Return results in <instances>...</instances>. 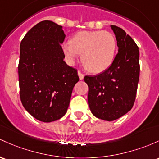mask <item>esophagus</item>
<instances>
[{
    "mask_svg": "<svg viewBox=\"0 0 159 159\" xmlns=\"http://www.w3.org/2000/svg\"><path fill=\"white\" fill-rule=\"evenodd\" d=\"M78 76H79V78H80V80H82L83 78H84V74H83V73L81 72V71H78Z\"/></svg>",
    "mask_w": 159,
    "mask_h": 159,
    "instance_id": "34e87169",
    "label": "esophagus"
}]
</instances>
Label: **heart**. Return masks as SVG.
<instances>
[{"label": "heart", "mask_w": 159, "mask_h": 159, "mask_svg": "<svg viewBox=\"0 0 159 159\" xmlns=\"http://www.w3.org/2000/svg\"><path fill=\"white\" fill-rule=\"evenodd\" d=\"M117 41L106 31H81L62 45V51L70 62L81 55V62L87 70L100 73L111 66L116 58Z\"/></svg>", "instance_id": "b5f03b06"}]
</instances>
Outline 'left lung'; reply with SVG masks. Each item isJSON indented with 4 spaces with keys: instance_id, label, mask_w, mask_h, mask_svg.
<instances>
[{
    "instance_id": "obj_1",
    "label": "left lung",
    "mask_w": 159,
    "mask_h": 159,
    "mask_svg": "<svg viewBox=\"0 0 159 159\" xmlns=\"http://www.w3.org/2000/svg\"><path fill=\"white\" fill-rule=\"evenodd\" d=\"M116 34L118 53L111 66L95 76H85L88 85V105L94 116L114 121L133 107L139 77L138 46L130 35L116 25H111Z\"/></svg>"
}]
</instances>
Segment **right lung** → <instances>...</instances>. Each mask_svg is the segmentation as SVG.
<instances>
[{
	"mask_svg": "<svg viewBox=\"0 0 159 159\" xmlns=\"http://www.w3.org/2000/svg\"><path fill=\"white\" fill-rule=\"evenodd\" d=\"M61 25L44 20L26 33L20 43L18 66L21 102L38 121L51 122L67 111L79 81L77 69L64 62Z\"/></svg>",
	"mask_w": 159,
	"mask_h": 159,
	"instance_id": "add662e5",
	"label": "right lung"
}]
</instances>
